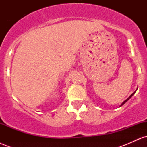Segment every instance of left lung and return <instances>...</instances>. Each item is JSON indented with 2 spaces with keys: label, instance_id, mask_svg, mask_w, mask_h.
I'll return each instance as SVG.
<instances>
[{
  "label": "left lung",
  "instance_id": "8db88e82",
  "mask_svg": "<svg viewBox=\"0 0 147 147\" xmlns=\"http://www.w3.org/2000/svg\"><path fill=\"white\" fill-rule=\"evenodd\" d=\"M136 91H135V92H133V93H132V94H131V95L129 96V98H128V99H126L125 101H124V102H123L122 103V104H121V105H120V106H122V105H124V104H125V103H126V102H127V101H128V100H129V99L130 98H131V97H132V96H133V95H134V94H135V93H136ZM120 106H119V107H120Z\"/></svg>",
  "mask_w": 147,
  "mask_h": 147
}]
</instances>
